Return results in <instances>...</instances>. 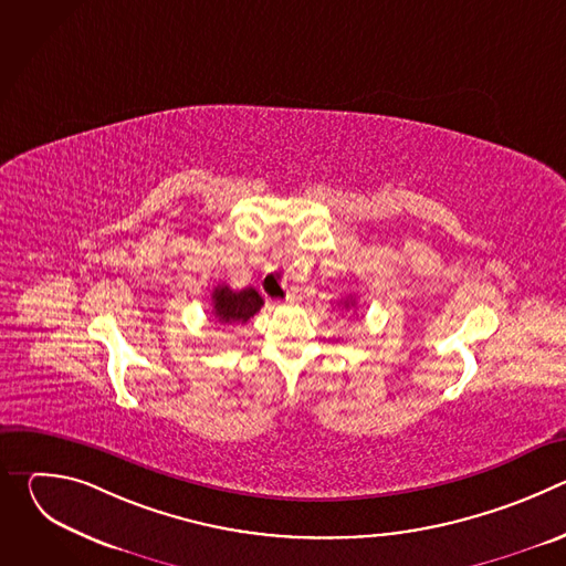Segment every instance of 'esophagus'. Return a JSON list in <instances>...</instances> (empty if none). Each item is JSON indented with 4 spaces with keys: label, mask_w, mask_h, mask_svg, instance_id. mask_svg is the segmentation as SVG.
Segmentation results:
<instances>
[{
    "label": "esophagus",
    "mask_w": 566,
    "mask_h": 566,
    "mask_svg": "<svg viewBox=\"0 0 566 566\" xmlns=\"http://www.w3.org/2000/svg\"><path fill=\"white\" fill-rule=\"evenodd\" d=\"M300 300H302V293H300L297 289H291V291L286 293V297H284L286 304H295V302H300Z\"/></svg>",
    "instance_id": "1"
}]
</instances>
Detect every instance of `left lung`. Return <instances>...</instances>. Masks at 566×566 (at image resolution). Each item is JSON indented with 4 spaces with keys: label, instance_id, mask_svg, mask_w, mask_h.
<instances>
[{
    "label": "left lung",
    "instance_id": "obj_1",
    "mask_svg": "<svg viewBox=\"0 0 566 566\" xmlns=\"http://www.w3.org/2000/svg\"><path fill=\"white\" fill-rule=\"evenodd\" d=\"M347 304H349V300H347V302H345V306H347Z\"/></svg>",
    "mask_w": 566,
    "mask_h": 566
}]
</instances>
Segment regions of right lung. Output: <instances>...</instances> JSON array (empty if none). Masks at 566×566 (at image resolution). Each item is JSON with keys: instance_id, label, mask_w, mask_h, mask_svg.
I'll use <instances>...</instances> for the list:
<instances>
[{"instance_id": "add662e5", "label": "right lung", "mask_w": 566, "mask_h": 566, "mask_svg": "<svg viewBox=\"0 0 566 566\" xmlns=\"http://www.w3.org/2000/svg\"><path fill=\"white\" fill-rule=\"evenodd\" d=\"M262 304L264 300L253 286L232 291L230 286L219 284L212 291V315L221 325H237V322L244 325V322H249L262 308Z\"/></svg>"}]
</instances>
